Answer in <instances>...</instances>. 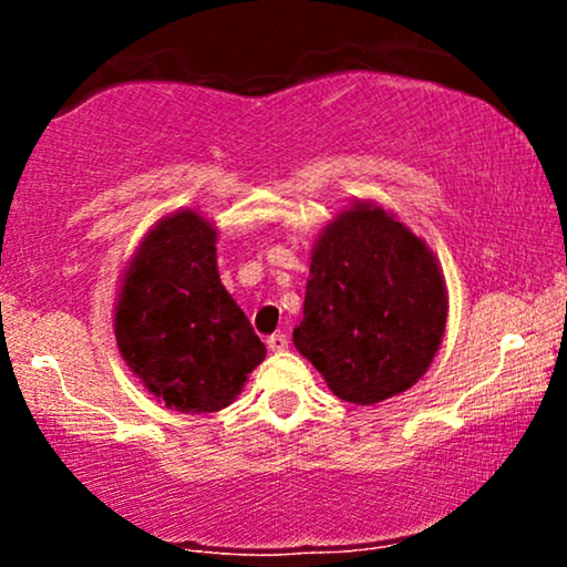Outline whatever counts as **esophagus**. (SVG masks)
Instances as JSON below:
<instances>
[{
  "label": "esophagus",
  "instance_id": "34e87169",
  "mask_svg": "<svg viewBox=\"0 0 567 567\" xmlns=\"http://www.w3.org/2000/svg\"><path fill=\"white\" fill-rule=\"evenodd\" d=\"M266 343H269V349L271 351H285V349H288V336H285V333H275V336H269V341H266Z\"/></svg>",
  "mask_w": 567,
  "mask_h": 567
}]
</instances>
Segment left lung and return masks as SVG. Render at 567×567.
<instances>
[{
  "label": "left lung",
  "mask_w": 567,
  "mask_h": 567,
  "mask_svg": "<svg viewBox=\"0 0 567 567\" xmlns=\"http://www.w3.org/2000/svg\"><path fill=\"white\" fill-rule=\"evenodd\" d=\"M445 322L437 258L394 213L354 199L324 226L292 343L336 396L375 405L405 392L432 365Z\"/></svg>",
  "instance_id": "left-lung-1"
}]
</instances>
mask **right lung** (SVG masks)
Returning a JSON list of instances; mask_svg holds the SVG:
<instances>
[{
	"label": "right lung",
	"instance_id": "1",
	"mask_svg": "<svg viewBox=\"0 0 567 567\" xmlns=\"http://www.w3.org/2000/svg\"><path fill=\"white\" fill-rule=\"evenodd\" d=\"M216 226L175 210L148 229L122 275L114 336L122 360L159 402L216 413L243 392L266 347L220 285Z\"/></svg>",
	"mask_w": 567,
	"mask_h": 567
}]
</instances>
